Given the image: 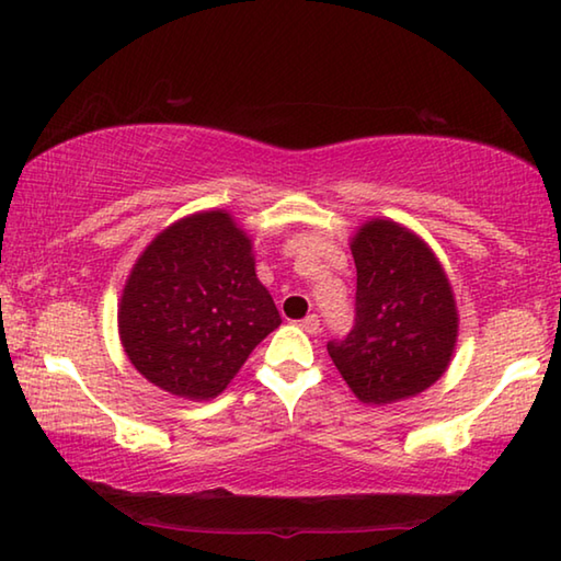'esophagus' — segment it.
Returning a JSON list of instances; mask_svg holds the SVG:
<instances>
[{
	"mask_svg": "<svg viewBox=\"0 0 561 561\" xmlns=\"http://www.w3.org/2000/svg\"><path fill=\"white\" fill-rule=\"evenodd\" d=\"M300 328L306 330V332H310V335H318V332H320V320H318V316L302 318V320H300Z\"/></svg>",
	"mask_w": 561,
	"mask_h": 561,
	"instance_id": "esophagus-1",
	"label": "esophagus"
}]
</instances>
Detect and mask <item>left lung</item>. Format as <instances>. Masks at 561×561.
<instances>
[{
    "label": "left lung",
    "mask_w": 561,
    "mask_h": 561,
    "mask_svg": "<svg viewBox=\"0 0 561 561\" xmlns=\"http://www.w3.org/2000/svg\"><path fill=\"white\" fill-rule=\"evenodd\" d=\"M355 325L328 352L365 404L416 397L444 377L458 337L450 283L434 251L404 226L371 219L352 239Z\"/></svg>",
    "instance_id": "left-lung-1"
}]
</instances>
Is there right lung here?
Returning a JSON list of instances; mask_svg holds the SVG:
<instances>
[{
	"instance_id": "1",
	"label": "right lung",
	"mask_w": 561,
	"mask_h": 561,
	"mask_svg": "<svg viewBox=\"0 0 561 561\" xmlns=\"http://www.w3.org/2000/svg\"><path fill=\"white\" fill-rule=\"evenodd\" d=\"M278 325V308L255 278L251 239L226 211L184 216L157 233L117 306L133 367L192 401L219 397Z\"/></svg>"
}]
</instances>
